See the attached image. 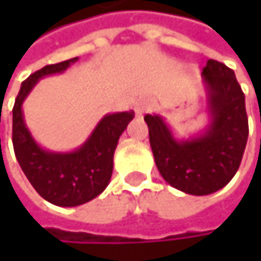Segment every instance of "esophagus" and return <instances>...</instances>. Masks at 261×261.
<instances>
[{
  "label": "esophagus",
  "mask_w": 261,
  "mask_h": 261,
  "mask_svg": "<svg viewBox=\"0 0 261 261\" xmlns=\"http://www.w3.org/2000/svg\"><path fill=\"white\" fill-rule=\"evenodd\" d=\"M149 109H151V101H149L148 98H142V99H139V101L136 102V107H134L136 115H137L139 118H142L146 112H149Z\"/></svg>",
  "instance_id": "esophagus-1"
}]
</instances>
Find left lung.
<instances>
[{
    "mask_svg": "<svg viewBox=\"0 0 261 261\" xmlns=\"http://www.w3.org/2000/svg\"><path fill=\"white\" fill-rule=\"evenodd\" d=\"M201 75L208 119L204 128L177 137L163 116H145L160 175L172 187L196 196L215 193L231 181L248 140L245 95L234 72L210 59Z\"/></svg>",
    "mask_w": 261,
    "mask_h": 261,
    "instance_id": "8db88e82",
    "label": "left lung"
}]
</instances>
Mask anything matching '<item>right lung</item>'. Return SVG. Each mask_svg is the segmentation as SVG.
Here are the masks:
<instances>
[{"label":"right lung","instance_id":"1","mask_svg":"<svg viewBox=\"0 0 261 261\" xmlns=\"http://www.w3.org/2000/svg\"><path fill=\"white\" fill-rule=\"evenodd\" d=\"M79 57L48 65L21 84L13 107V148L28 181L48 202L59 207H77L101 195L113 172V155L121 134L134 118V112L104 115L89 137L72 151H51L40 146L28 130L24 101L39 80L63 74Z\"/></svg>","mask_w":261,"mask_h":261}]
</instances>
